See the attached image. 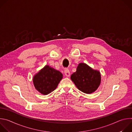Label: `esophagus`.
<instances>
[{
    "label": "esophagus",
    "instance_id": "1",
    "mask_svg": "<svg viewBox=\"0 0 132 132\" xmlns=\"http://www.w3.org/2000/svg\"><path fill=\"white\" fill-rule=\"evenodd\" d=\"M64 73H65V75H66L67 77H69L70 76V71H69L68 69L66 68L64 70Z\"/></svg>",
    "mask_w": 132,
    "mask_h": 132
}]
</instances>
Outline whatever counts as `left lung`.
Listing matches in <instances>:
<instances>
[{"label": "left lung", "instance_id": "left-lung-1", "mask_svg": "<svg viewBox=\"0 0 132 132\" xmlns=\"http://www.w3.org/2000/svg\"><path fill=\"white\" fill-rule=\"evenodd\" d=\"M77 88L85 93H91L99 87L101 82L100 73L85 63H80L76 71L70 77Z\"/></svg>", "mask_w": 132, "mask_h": 132}]
</instances>
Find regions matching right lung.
Wrapping results in <instances>:
<instances>
[{"instance_id":"1","label":"right lung","mask_w":132,"mask_h":132,"mask_svg":"<svg viewBox=\"0 0 132 132\" xmlns=\"http://www.w3.org/2000/svg\"><path fill=\"white\" fill-rule=\"evenodd\" d=\"M63 74L48 65L34 76L33 81L36 89L43 95H48L57 87Z\"/></svg>"}]
</instances>
